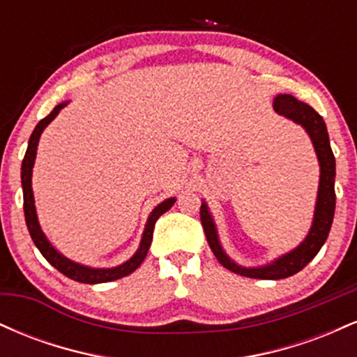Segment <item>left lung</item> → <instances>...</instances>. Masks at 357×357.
Returning a JSON list of instances; mask_svg holds the SVG:
<instances>
[{
  "label": "left lung",
  "mask_w": 357,
  "mask_h": 357,
  "mask_svg": "<svg viewBox=\"0 0 357 357\" xmlns=\"http://www.w3.org/2000/svg\"><path fill=\"white\" fill-rule=\"evenodd\" d=\"M273 109L275 112L289 119V121L296 122L309 134L310 141H312L315 155L319 161V188H317V198H315L314 208V218L310 230L305 235V238L297 245L296 248L284 255L277 257L270 264L260 265V267H243V265L236 264L233 258L225 252L223 245L220 241L218 228H216L215 220L208 208L206 202L203 199L199 216H202V223L204 228V235H206L208 245L218 258V261L225 268L231 270V272L238 273V275L250 277V278H261V280H280L290 275H296L302 268L309 264L312 258L317 255L319 250L326 243L327 236H329L331 227H333L334 210H335V191H334V179H335V159L331 149L329 134H327V127L324 119L319 116L315 110L305 102H301L290 93H278L273 97Z\"/></svg>",
  "instance_id": "1"
}]
</instances>
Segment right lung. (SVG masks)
Returning a JSON list of instances; mask_svg holds the SVG:
<instances>
[{
	"label": "right lung",
	"instance_id": "obj_1",
	"mask_svg": "<svg viewBox=\"0 0 357 357\" xmlns=\"http://www.w3.org/2000/svg\"><path fill=\"white\" fill-rule=\"evenodd\" d=\"M68 102L65 100L60 102L59 105H55V109L48 114L47 117L36 124V127L31 132L30 141H28V149L24 154L23 162H22V186H23V210H24V220H26L28 231H30L31 240L36 245V248L40 250V253L47 258L48 264H52L53 267L59 270L60 273H63L65 277L72 278L75 282H82V284H104V282H112L117 278H122L129 273H132L139 265L144 261V258L149 252L151 241H153V233H154V225L158 221L159 216L162 213H166L171 206L176 203V198H167L162 203H159L158 206L151 211V215L147 216V221L144 225V231H142L141 243L136 250L132 257L129 260H126L124 264L117 265V267H109V268H99V267H89V265H82L79 261H73L70 258H67L63 253H60L50 240L47 238L42 227H40L38 216H36V206H35V196H33V188H31V176H33V166L36 159V149H38L40 136L50 122L60 114V110L67 107Z\"/></svg>",
	"mask_w": 357,
	"mask_h": 357
}]
</instances>
